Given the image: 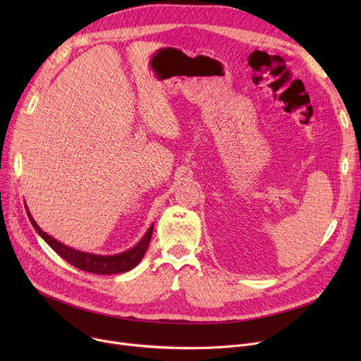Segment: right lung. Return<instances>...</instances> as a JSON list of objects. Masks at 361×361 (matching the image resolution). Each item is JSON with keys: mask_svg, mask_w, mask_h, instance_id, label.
Segmentation results:
<instances>
[{"mask_svg": "<svg viewBox=\"0 0 361 361\" xmlns=\"http://www.w3.org/2000/svg\"><path fill=\"white\" fill-rule=\"evenodd\" d=\"M27 216L33 225V228L37 231V234L48 243L49 247L56 255H60L66 262H68L75 268H79L85 272L99 274V275L121 274L135 268L136 264H139V262L143 259L152 238V233H154V225H152L147 230V233L145 234V237L139 241V244H136L135 247L130 249L128 252H124L116 256H98V255H89V253H83V252L67 247V245L61 244L60 241H56L55 238L44 233L39 226H37V224L35 222V219L30 216L29 212H27Z\"/></svg>", "mask_w": 361, "mask_h": 361, "instance_id": "obj_1", "label": "right lung"}]
</instances>
